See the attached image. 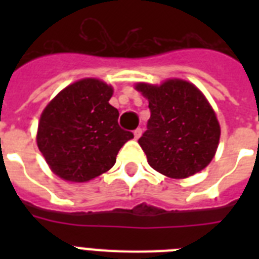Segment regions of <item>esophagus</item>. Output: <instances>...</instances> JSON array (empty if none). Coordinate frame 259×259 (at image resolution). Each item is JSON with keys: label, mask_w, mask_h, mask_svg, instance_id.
I'll list each match as a JSON object with an SVG mask.
<instances>
[{"label": "esophagus", "mask_w": 259, "mask_h": 259, "mask_svg": "<svg viewBox=\"0 0 259 259\" xmlns=\"http://www.w3.org/2000/svg\"><path fill=\"white\" fill-rule=\"evenodd\" d=\"M141 134H142V129H140V127L134 130V138H136V140H138V138L141 137Z\"/></svg>", "instance_id": "34e87169"}]
</instances>
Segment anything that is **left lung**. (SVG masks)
I'll return each mask as SVG.
<instances>
[{"mask_svg":"<svg viewBox=\"0 0 259 259\" xmlns=\"http://www.w3.org/2000/svg\"><path fill=\"white\" fill-rule=\"evenodd\" d=\"M136 90L149 101L148 130L138 140L149 165L172 179L204 169L219 145L221 126L200 90L181 79L138 83Z\"/></svg>","mask_w":259,"mask_h":259,"instance_id":"obj_1","label":"left lung"}]
</instances>
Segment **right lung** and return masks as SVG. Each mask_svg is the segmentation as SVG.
<instances>
[{
    "label": "right lung",
    "instance_id": "right-lung-1",
    "mask_svg": "<svg viewBox=\"0 0 259 259\" xmlns=\"http://www.w3.org/2000/svg\"><path fill=\"white\" fill-rule=\"evenodd\" d=\"M111 95L113 87L86 78L62 90L42 111L36 141L51 170L63 180L84 183L107 172L134 137L118 125Z\"/></svg>",
    "mask_w": 259,
    "mask_h": 259
}]
</instances>
